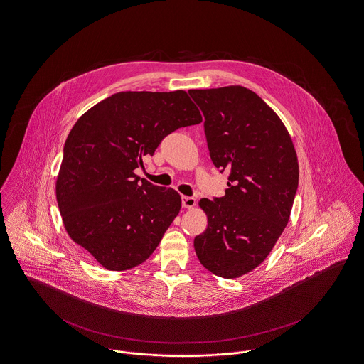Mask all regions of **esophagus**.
<instances>
[{
  "instance_id": "1",
  "label": "esophagus",
  "mask_w": 364,
  "mask_h": 364,
  "mask_svg": "<svg viewBox=\"0 0 364 364\" xmlns=\"http://www.w3.org/2000/svg\"><path fill=\"white\" fill-rule=\"evenodd\" d=\"M182 205L185 207V208H193L194 205H196V198L194 197H189V196H183L182 197Z\"/></svg>"
}]
</instances>
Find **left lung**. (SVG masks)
Returning a JSON list of instances; mask_svg holds the SVG:
<instances>
[{"label":"left lung","mask_w":364,"mask_h":364,"mask_svg":"<svg viewBox=\"0 0 364 364\" xmlns=\"http://www.w3.org/2000/svg\"><path fill=\"white\" fill-rule=\"evenodd\" d=\"M204 114L214 166L229 172L228 189L201 198L208 226L194 237L200 264L225 279L261 265L290 219L298 188V159L279 116L248 88L191 90Z\"/></svg>","instance_id":"left-lung-1"}]
</instances>
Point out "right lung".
Returning <instances> with one entry per match:
<instances>
[{
    "label": "right lung",
    "instance_id": "add662e5",
    "mask_svg": "<svg viewBox=\"0 0 364 364\" xmlns=\"http://www.w3.org/2000/svg\"><path fill=\"white\" fill-rule=\"evenodd\" d=\"M203 122L189 95L125 91L103 99L74 124L56 178L70 239L107 270H128L153 254L179 214L181 196L141 179L160 142Z\"/></svg>",
    "mask_w": 364,
    "mask_h": 364
}]
</instances>
